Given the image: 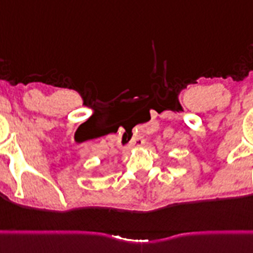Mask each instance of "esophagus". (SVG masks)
<instances>
[{
    "label": "esophagus",
    "instance_id": "1",
    "mask_svg": "<svg viewBox=\"0 0 253 253\" xmlns=\"http://www.w3.org/2000/svg\"><path fill=\"white\" fill-rule=\"evenodd\" d=\"M144 143H145V141H144L143 137H135V139L132 140V143H131V148H132V146H137V148H139V146H143Z\"/></svg>",
    "mask_w": 253,
    "mask_h": 253
}]
</instances>
